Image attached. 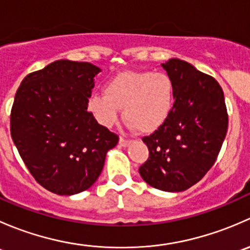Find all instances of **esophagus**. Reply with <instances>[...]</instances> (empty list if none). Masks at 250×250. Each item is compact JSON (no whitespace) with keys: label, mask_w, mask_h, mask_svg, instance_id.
Returning a JSON list of instances; mask_svg holds the SVG:
<instances>
[{"label":"esophagus","mask_w":250,"mask_h":250,"mask_svg":"<svg viewBox=\"0 0 250 250\" xmlns=\"http://www.w3.org/2000/svg\"><path fill=\"white\" fill-rule=\"evenodd\" d=\"M129 144H132V140L125 139V138H120V145L123 146V147L128 146V145H129Z\"/></svg>","instance_id":"obj_1"}]
</instances>
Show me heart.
<instances>
[{
    "mask_svg": "<svg viewBox=\"0 0 250 250\" xmlns=\"http://www.w3.org/2000/svg\"><path fill=\"white\" fill-rule=\"evenodd\" d=\"M175 102V84L166 72L127 70L105 82L104 94L88 98L87 109L103 127L111 128L121 107L130 128L151 134L166 125Z\"/></svg>",
    "mask_w": 250,
    "mask_h": 250,
    "instance_id": "1",
    "label": "heart"
}]
</instances>
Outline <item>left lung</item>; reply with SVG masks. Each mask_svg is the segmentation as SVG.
I'll return each mask as SVG.
<instances>
[{
  "label": "left lung",
  "instance_id": "1",
  "mask_svg": "<svg viewBox=\"0 0 250 250\" xmlns=\"http://www.w3.org/2000/svg\"><path fill=\"white\" fill-rule=\"evenodd\" d=\"M162 67L174 81L175 102L166 125L143 138L148 158L139 173L152 188L180 192L198 183L214 165L229 117L215 78L176 58Z\"/></svg>",
  "mask_w": 250,
  "mask_h": 250
}]
</instances>
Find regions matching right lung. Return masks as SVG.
Here are the masks:
<instances>
[{
    "instance_id": "right-lung-1",
    "label": "right lung",
    "mask_w": 250,
    "mask_h": 250,
    "mask_svg": "<svg viewBox=\"0 0 250 250\" xmlns=\"http://www.w3.org/2000/svg\"><path fill=\"white\" fill-rule=\"evenodd\" d=\"M100 67L57 60L20 83L11 112V135L37 183L71 196L97 181L118 137L87 111Z\"/></svg>"
}]
</instances>
